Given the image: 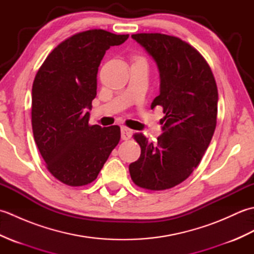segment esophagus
<instances>
[{"instance_id":"34e87169","label":"esophagus","mask_w":254,"mask_h":254,"mask_svg":"<svg viewBox=\"0 0 254 254\" xmlns=\"http://www.w3.org/2000/svg\"><path fill=\"white\" fill-rule=\"evenodd\" d=\"M132 134H133V131L131 128H128L127 127H121V138L123 141H127V139H130L132 137Z\"/></svg>"}]
</instances>
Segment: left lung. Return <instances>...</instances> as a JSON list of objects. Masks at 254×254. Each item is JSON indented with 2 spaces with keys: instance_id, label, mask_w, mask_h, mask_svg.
Listing matches in <instances>:
<instances>
[{
  "instance_id": "obj_1",
  "label": "left lung",
  "mask_w": 254,
  "mask_h": 254,
  "mask_svg": "<svg viewBox=\"0 0 254 254\" xmlns=\"http://www.w3.org/2000/svg\"><path fill=\"white\" fill-rule=\"evenodd\" d=\"M138 42L157 64L160 94L152 102L163 107L164 133L150 143L134 134L139 158L128 166L133 182L160 191L185 181L198 166L216 127L218 91L207 62L180 38L136 34Z\"/></svg>"
}]
</instances>
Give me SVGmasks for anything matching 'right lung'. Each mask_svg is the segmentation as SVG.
<instances>
[{"label":"right lung","instance_id":"1","mask_svg":"<svg viewBox=\"0 0 254 254\" xmlns=\"http://www.w3.org/2000/svg\"><path fill=\"white\" fill-rule=\"evenodd\" d=\"M127 38L102 29L78 32L56 47L36 74L32 133L48 170L64 185L93 182L120 141L118 126H89L88 110L106 51Z\"/></svg>","mask_w":254,"mask_h":254}]
</instances>
